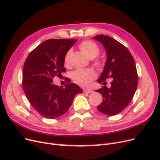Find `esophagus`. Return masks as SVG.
Wrapping results in <instances>:
<instances>
[{
    "instance_id": "1",
    "label": "esophagus",
    "mask_w": 160,
    "mask_h": 160,
    "mask_svg": "<svg viewBox=\"0 0 160 160\" xmlns=\"http://www.w3.org/2000/svg\"><path fill=\"white\" fill-rule=\"evenodd\" d=\"M83 93H93V91L87 89L83 90Z\"/></svg>"
}]
</instances>
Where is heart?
I'll list each match as a JSON object with an SVG mask.
<instances>
[{
  "mask_svg": "<svg viewBox=\"0 0 160 160\" xmlns=\"http://www.w3.org/2000/svg\"><path fill=\"white\" fill-rule=\"evenodd\" d=\"M79 48L83 54L90 59H93L99 54L100 49L95 42L91 41H85L81 42ZM71 53V49H69L67 52L65 56V64L68 65L69 62L70 55ZM96 65L101 66V62L98 61L96 62ZM72 80L75 83L82 87L88 86L91 81L93 80L96 77L95 72L93 70L90 69H77L72 72L71 75Z\"/></svg>",
  "mask_w": 160,
  "mask_h": 160,
  "instance_id": "b5f03b06",
  "label": "heart"
}]
</instances>
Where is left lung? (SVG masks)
<instances>
[{
  "instance_id": "obj_1",
  "label": "left lung",
  "mask_w": 160,
  "mask_h": 160,
  "mask_svg": "<svg viewBox=\"0 0 160 160\" xmlns=\"http://www.w3.org/2000/svg\"><path fill=\"white\" fill-rule=\"evenodd\" d=\"M93 38L104 47L107 54L98 83L105 85L106 79L112 78L110 88L103 86L95 91L103 97L98 109L105 115H115L126 108L133 98L138 83L136 67L129 50L118 41L103 35Z\"/></svg>"
}]
</instances>
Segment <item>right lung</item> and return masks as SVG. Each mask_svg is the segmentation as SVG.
Instances as JSON below:
<instances>
[{
    "label": "right lung",
    "mask_w": 160,
    "mask_h": 160,
    "mask_svg": "<svg viewBox=\"0 0 160 160\" xmlns=\"http://www.w3.org/2000/svg\"><path fill=\"white\" fill-rule=\"evenodd\" d=\"M75 39H49L32 51L22 69V87L32 108L42 117L56 119L69 109L77 94L83 90L67 79L63 86L52 83V78L66 71L65 56Z\"/></svg>",
    "instance_id": "add662e5"
}]
</instances>
